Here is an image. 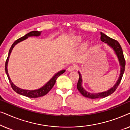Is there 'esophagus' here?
Masks as SVG:
<instances>
[{"label": "esophagus", "mask_w": 130, "mask_h": 130, "mask_svg": "<svg viewBox=\"0 0 130 130\" xmlns=\"http://www.w3.org/2000/svg\"><path fill=\"white\" fill-rule=\"evenodd\" d=\"M74 69H75V67L74 66H70L69 67L67 70H68L69 72H72V71H73Z\"/></svg>", "instance_id": "obj_1"}]
</instances>
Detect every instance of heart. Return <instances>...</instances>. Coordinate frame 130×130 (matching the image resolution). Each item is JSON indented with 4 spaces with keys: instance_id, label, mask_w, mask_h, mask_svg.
Returning <instances> with one entry per match:
<instances>
[{
    "instance_id": "b5f03b06",
    "label": "heart",
    "mask_w": 130,
    "mask_h": 130,
    "mask_svg": "<svg viewBox=\"0 0 130 130\" xmlns=\"http://www.w3.org/2000/svg\"><path fill=\"white\" fill-rule=\"evenodd\" d=\"M72 41H73L74 44H76V45H77V44H79V43H80V42H82V38L81 37H79V36L74 37H73ZM88 44L87 43V42H86V43H85L82 45V48L86 49L87 47H88Z\"/></svg>"
}]
</instances>
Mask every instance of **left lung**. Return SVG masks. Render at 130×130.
Listing matches in <instances>:
<instances>
[{
  "label": "left lung",
  "instance_id": "8db88e82",
  "mask_svg": "<svg viewBox=\"0 0 130 130\" xmlns=\"http://www.w3.org/2000/svg\"><path fill=\"white\" fill-rule=\"evenodd\" d=\"M101 40L102 41L107 43L108 45L112 48L114 50L115 53L117 55L118 57L119 61H120V64L121 65V73L119 77V79L117 80L116 84L113 86V88L110 89L109 90H107V91L101 92V93H90L89 92H86L84 89L83 88L82 86V76L80 73L79 72V80H78L77 84V88L79 91L80 92V93L83 96H84L85 97L88 98L90 99H97V98H104L108 96L111 95L112 93H113V92L115 91V90L117 89V88H118V86L120 85V83L121 81L122 76H123L124 71H125V60L124 58V56L123 54V51H122V49L121 47L120 44L119 42L117 41V40H114L110 38L107 35L104 34V33L101 32Z\"/></svg>",
  "mask_w": 130,
  "mask_h": 130
}]
</instances>
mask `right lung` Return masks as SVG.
<instances>
[{
    "mask_svg": "<svg viewBox=\"0 0 130 130\" xmlns=\"http://www.w3.org/2000/svg\"><path fill=\"white\" fill-rule=\"evenodd\" d=\"M41 31H33L30 32L26 34V35H25L24 37H21V38L18 39L15 41V42H13V44H12L11 47L9 51V54H8V58H7L6 63H5V72H6V73L7 74V76H8L9 81L10 84L11 85L12 88L13 89V90L14 91L17 92V93L20 94V95L25 96H27L28 98H39V97H41L45 95L46 94H47L48 92L50 91V90L53 88V87L54 86V85L56 83V80L57 79V77L58 76H60L61 74H63L64 73L65 70H61L60 72H58L57 73L55 74V75L53 76V77L51 78V79L48 82L47 84H45V85H44L43 87H42L41 88L39 89H37V90H24V89H22L19 88L18 87L16 86L15 85L13 84V83L12 82L11 80H10L9 76L8 74V63L9 61V58L10 54L11 53V51L13 49V48L14 47L16 44L18 43V42L22 41L25 40L28 38V37H32V36H39L40 35Z\"/></svg>",
    "mask_w": 130,
    "mask_h": 130,
    "instance_id": "1",
    "label": "right lung"
}]
</instances>
